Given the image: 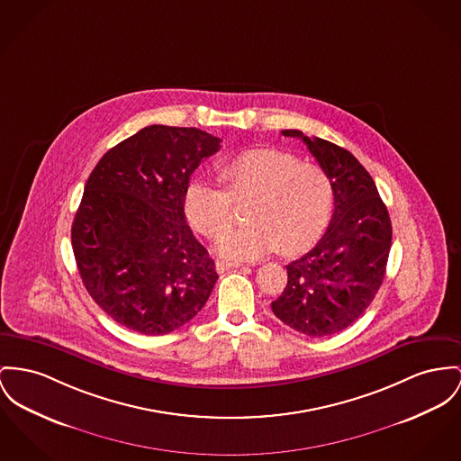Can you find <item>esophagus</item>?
Segmentation results:
<instances>
[{
    "instance_id": "obj_1",
    "label": "esophagus",
    "mask_w": 461,
    "mask_h": 461,
    "mask_svg": "<svg viewBox=\"0 0 461 461\" xmlns=\"http://www.w3.org/2000/svg\"><path fill=\"white\" fill-rule=\"evenodd\" d=\"M241 264L240 262H227V260H216L215 267L218 273H225L229 269H236L240 267Z\"/></svg>"
}]
</instances>
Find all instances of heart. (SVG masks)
I'll return each mask as SVG.
<instances>
[{"label":"heart","instance_id":"1","mask_svg":"<svg viewBox=\"0 0 461 461\" xmlns=\"http://www.w3.org/2000/svg\"><path fill=\"white\" fill-rule=\"evenodd\" d=\"M218 185L195 180L185 194L194 227L215 240L230 223L232 201L251 199L246 227L227 230L216 251L230 260H251L273 249L292 257L325 232L334 210V185L327 171L279 149H251L218 166Z\"/></svg>","mask_w":461,"mask_h":461}]
</instances>
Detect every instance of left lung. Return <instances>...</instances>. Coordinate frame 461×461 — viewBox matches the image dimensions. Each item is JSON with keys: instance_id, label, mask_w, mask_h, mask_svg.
Listing matches in <instances>:
<instances>
[{"instance_id": "obj_1", "label": "left lung", "mask_w": 461, "mask_h": 461, "mask_svg": "<svg viewBox=\"0 0 461 461\" xmlns=\"http://www.w3.org/2000/svg\"><path fill=\"white\" fill-rule=\"evenodd\" d=\"M301 138L334 185V213L325 236L286 266L288 283L271 304L290 329L327 338L355 323L374 301L392 248V221L367 169L338 145L286 129Z\"/></svg>"}]
</instances>
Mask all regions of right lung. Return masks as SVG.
Returning <instances> with one entry per match:
<instances>
[{"instance_id":"obj_1","label":"right lung","mask_w":461,"mask_h":461,"mask_svg":"<svg viewBox=\"0 0 461 461\" xmlns=\"http://www.w3.org/2000/svg\"><path fill=\"white\" fill-rule=\"evenodd\" d=\"M220 138L149 125L95 164L71 227L78 273L94 303L129 330L162 336L188 323L218 275L185 220V194Z\"/></svg>"}]
</instances>
